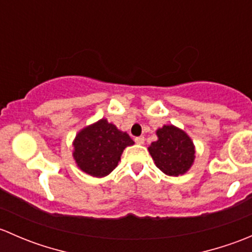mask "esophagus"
<instances>
[{
	"instance_id": "1",
	"label": "esophagus",
	"mask_w": 252,
	"mask_h": 252,
	"mask_svg": "<svg viewBox=\"0 0 252 252\" xmlns=\"http://www.w3.org/2000/svg\"><path fill=\"white\" fill-rule=\"evenodd\" d=\"M135 142L139 145H142L145 142V138L144 136H138V138H135Z\"/></svg>"
}]
</instances>
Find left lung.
I'll return each instance as SVG.
<instances>
[{
    "label": "left lung",
    "mask_w": 252,
    "mask_h": 252,
    "mask_svg": "<svg viewBox=\"0 0 252 252\" xmlns=\"http://www.w3.org/2000/svg\"><path fill=\"white\" fill-rule=\"evenodd\" d=\"M158 140L149 147L156 166L167 175L178 177L191 167L195 147L191 139L174 126H164L157 130Z\"/></svg>",
    "instance_id": "left-lung-1"
}]
</instances>
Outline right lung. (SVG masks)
<instances>
[{
    "instance_id": "obj_1",
    "label": "right lung",
    "mask_w": 252,
    "mask_h": 252,
    "mask_svg": "<svg viewBox=\"0 0 252 252\" xmlns=\"http://www.w3.org/2000/svg\"><path fill=\"white\" fill-rule=\"evenodd\" d=\"M134 141L106 119L79 131L73 142V157L78 167L93 177H105L117 167L121 155Z\"/></svg>"
}]
</instances>
